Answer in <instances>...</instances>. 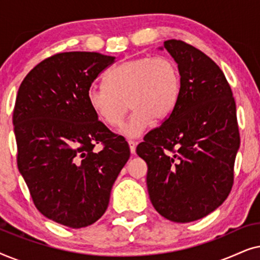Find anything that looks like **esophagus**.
Instances as JSON below:
<instances>
[{
  "mask_svg": "<svg viewBox=\"0 0 260 260\" xmlns=\"http://www.w3.org/2000/svg\"><path fill=\"white\" fill-rule=\"evenodd\" d=\"M127 143H129V148H130V151L131 154H135V151H136V142L133 141V140H129L127 141Z\"/></svg>",
  "mask_w": 260,
  "mask_h": 260,
  "instance_id": "34e87169",
  "label": "esophagus"
}]
</instances>
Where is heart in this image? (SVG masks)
Instances as JSON below:
<instances>
[{
  "label": "heart",
  "mask_w": 260,
  "mask_h": 260,
  "mask_svg": "<svg viewBox=\"0 0 260 260\" xmlns=\"http://www.w3.org/2000/svg\"><path fill=\"white\" fill-rule=\"evenodd\" d=\"M105 84L88 90L87 103L98 119L111 127L122 124L130 105L133 115L120 130L126 137L141 136L155 119L169 118L181 93L180 70L168 56L127 60L110 71Z\"/></svg>",
  "instance_id": "heart-1"
}]
</instances>
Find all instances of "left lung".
Segmentation results:
<instances>
[{"mask_svg": "<svg viewBox=\"0 0 260 260\" xmlns=\"http://www.w3.org/2000/svg\"><path fill=\"white\" fill-rule=\"evenodd\" d=\"M163 48L180 70V99L136 152L148 165L154 208L183 223L208 215L229 197L240 137L236 102L220 67L181 40H167Z\"/></svg>", "mask_w": 260, "mask_h": 260, "instance_id": "obj_1", "label": "left lung"}]
</instances>
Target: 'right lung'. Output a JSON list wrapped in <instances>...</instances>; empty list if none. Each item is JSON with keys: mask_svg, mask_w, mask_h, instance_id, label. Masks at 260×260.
<instances>
[{"mask_svg": "<svg viewBox=\"0 0 260 260\" xmlns=\"http://www.w3.org/2000/svg\"><path fill=\"white\" fill-rule=\"evenodd\" d=\"M115 56L59 53L20 85L13 113L17 167L41 214L71 229L97 221L130 157L127 142L92 111L87 92ZM103 149L95 152V144Z\"/></svg>", "mask_w": 260, "mask_h": 260, "instance_id": "right-lung-1", "label": "right lung"}]
</instances>
